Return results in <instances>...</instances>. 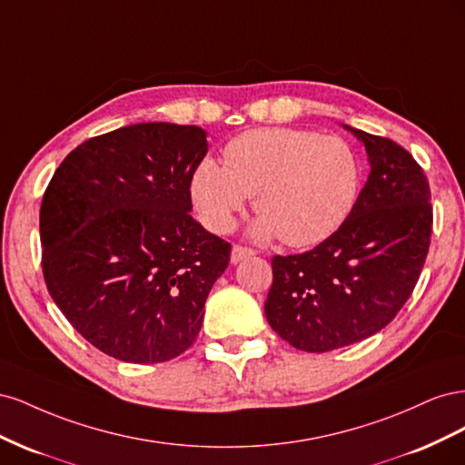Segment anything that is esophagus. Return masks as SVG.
Returning a JSON list of instances; mask_svg holds the SVG:
<instances>
[{"mask_svg": "<svg viewBox=\"0 0 465 465\" xmlns=\"http://www.w3.org/2000/svg\"><path fill=\"white\" fill-rule=\"evenodd\" d=\"M256 252L252 250V248H246V246H232V252H231V262L232 263H238V262H242V260H246V258H252L254 256Z\"/></svg>", "mask_w": 465, "mask_h": 465, "instance_id": "obj_1", "label": "esophagus"}]
</instances>
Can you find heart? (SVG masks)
I'll use <instances>...</instances> for the list:
<instances>
[{
	"label": "heart",
	"mask_w": 465,
	"mask_h": 465,
	"mask_svg": "<svg viewBox=\"0 0 465 465\" xmlns=\"http://www.w3.org/2000/svg\"><path fill=\"white\" fill-rule=\"evenodd\" d=\"M223 164L202 159L190 192L207 229L229 232L256 195L258 241L279 236L294 248L326 241L353 211L362 184L357 151L343 137L312 130L262 128L234 137Z\"/></svg>",
	"instance_id": "obj_1"
}]
</instances>
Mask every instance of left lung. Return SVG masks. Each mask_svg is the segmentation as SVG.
Returning <instances> with one entry per match:
<instances>
[{
  "label": "left lung",
  "instance_id": "1",
  "mask_svg": "<svg viewBox=\"0 0 465 465\" xmlns=\"http://www.w3.org/2000/svg\"><path fill=\"white\" fill-rule=\"evenodd\" d=\"M367 149L371 174L347 221L316 248L272 260L265 318L308 353L367 340L411 297L429 254L430 188L391 139L343 125Z\"/></svg>",
  "mask_w": 465,
  "mask_h": 465
}]
</instances>
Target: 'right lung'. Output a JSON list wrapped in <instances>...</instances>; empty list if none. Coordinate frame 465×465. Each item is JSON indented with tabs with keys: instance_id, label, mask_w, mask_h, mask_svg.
I'll return each mask as SVG.
<instances>
[{
	"instance_id": "obj_1",
	"label": "right lung",
	"mask_w": 465,
	"mask_h": 465,
	"mask_svg": "<svg viewBox=\"0 0 465 465\" xmlns=\"http://www.w3.org/2000/svg\"><path fill=\"white\" fill-rule=\"evenodd\" d=\"M198 125L147 122L91 137L40 205L42 273L69 323L124 362H164L195 341L231 244L192 211Z\"/></svg>"
}]
</instances>
